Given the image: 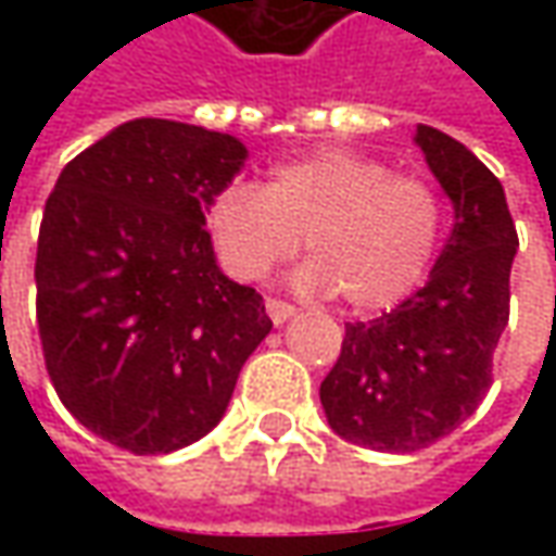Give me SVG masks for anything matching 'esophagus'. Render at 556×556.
Returning a JSON list of instances; mask_svg holds the SVG:
<instances>
[{
    "label": "esophagus",
    "instance_id": "34e87169",
    "mask_svg": "<svg viewBox=\"0 0 556 556\" xmlns=\"http://www.w3.org/2000/svg\"><path fill=\"white\" fill-rule=\"evenodd\" d=\"M266 312L275 325H285L288 318H293V312L296 309H293L290 303H285V300H266Z\"/></svg>",
    "mask_w": 556,
    "mask_h": 556
}]
</instances>
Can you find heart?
Returning a JSON list of instances; mask_svg holds the SVG:
<instances>
[{"instance_id": "1", "label": "heart", "mask_w": 556, "mask_h": 556, "mask_svg": "<svg viewBox=\"0 0 556 556\" xmlns=\"http://www.w3.org/2000/svg\"><path fill=\"white\" fill-rule=\"evenodd\" d=\"M442 223L433 185L393 176L387 163L343 148L278 163L266 188L228 185L206 210L231 278L260 281L306 238L312 260L293 281L318 293L337 290L358 312L390 309L424 285Z\"/></svg>"}]
</instances>
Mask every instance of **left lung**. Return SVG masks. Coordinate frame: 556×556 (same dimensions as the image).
I'll use <instances>...</instances> for the list:
<instances>
[{"label": "left lung", "mask_w": 556, "mask_h": 556, "mask_svg": "<svg viewBox=\"0 0 556 556\" xmlns=\"http://www.w3.org/2000/svg\"><path fill=\"white\" fill-rule=\"evenodd\" d=\"M415 144L452 201V235L424 288L374 321L346 325L318 390L337 437L399 455L448 437L480 408L520 247L502 182L473 151L424 123Z\"/></svg>", "instance_id": "left-lung-1"}]
</instances>
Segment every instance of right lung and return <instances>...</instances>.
Here are the masks:
<instances>
[{"mask_svg":"<svg viewBox=\"0 0 556 556\" xmlns=\"http://www.w3.org/2000/svg\"><path fill=\"white\" fill-rule=\"evenodd\" d=\"M244 141L139 117L76 154L46 201L36 325L64 408L132 455H169L223 420L266 340V303L216 266L206 210Z\"/></svg>","mask_w":556,"mask_h":556,"instance_id":"obj_1","label":"right lung"}]
</instances>
